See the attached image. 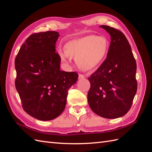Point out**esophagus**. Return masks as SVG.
Segmentation results:
<instances>
[{
    "instance_id": "34e87169",
    "label": "esophagus",
    "mask_w": 152,
    "mask_h": 152,
    "mask_svg": "<svg viewBox=\"0 0 152 152\" xmlns=\"http://www.w3.org/2000/svg\"><path fill=\"white\" fill-rule=\"evenodd\" d=\"M85 78V76L82 74H79V79H83Z\"/></svg>"
}]
</instances>
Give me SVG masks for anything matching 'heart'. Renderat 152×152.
I'll return each mask as SVG.
<instances>
[{"mask_svg": "<svg viewBox=\"0 0 152 152\" xmlns=\"http://www.w3.org/2000/svg\"><path fill=\"white\" fill-rule=\"evenodd\" d=\"M109 43L104 37L88 35L78 39L70 40L64 46V51L61 53V58L70 62L72 57L81 69L89 70L101 64L107 55Z\"/></svg>", "mask_w": 152, "mask_h": 152, "instance_id": "obj_1", "label": "heart"}]
</instances>
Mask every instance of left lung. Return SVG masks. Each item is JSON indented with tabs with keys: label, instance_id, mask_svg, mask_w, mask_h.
Segmentation results:
<instances>
[{
	"label": "left lung",
	"instance_id": "left-lung-1",
	"mask_svg": "<svg viewBox=\"0 0 152 152\" xmlns=\"http://www.w3.org/2000/svg\"><path fill=\"white\" fill-rule=\"evenodd\" d=\"M111 37L107 57L88 78L90 108L102 118H120L129 110L137 91V63L129 43L122 32L100 26Z\"/></svg>",
	"mask_w": 152,
	"mask_h": 152
}]
</instances>
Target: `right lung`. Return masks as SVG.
I'll use <instances>...</instances> for the list:
<instances>
[{
	"label": "right lung",
	"instance_id": "obj_1",
	"mask_svg": "<svg viewBox=\"0 0 152 152\" xmlns=\"http://www.w3.org/2000/svg\"><path fill=\"white\" fill-rule=\"evenodd\" d=\"M59 37L56 31L31 34L15 59V85L22 107L42 121L52 120L61 114L68 90L78 78L76 72L60 70L61 57L56 52Z\"/></svg>",
	"mask_w": 152,
	"mask_h": 152
}]
</instances>
